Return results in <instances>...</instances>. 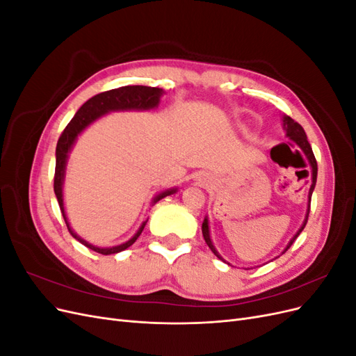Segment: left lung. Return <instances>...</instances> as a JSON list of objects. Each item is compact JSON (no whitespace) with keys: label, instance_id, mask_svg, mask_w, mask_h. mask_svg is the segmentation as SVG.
I'll use <instances>...</instances> for the list:
<instances>
[{"label":"left lung","instance_id":"obj_1","mask_svg":"<svg viewBox=\"0 0 356 356\" xmlns=\"http://www.w3.org/2000/svg\"><path fill=\"white\" fill-rule=\"evenodd\" d=\"M284 127L286 131V136L289 139H293V141L301 148V152H303L309 160L310 163V168H312V186H310V190H309V203H307V212H306V218H305V222L303 225H301L300 230L294 234V238L289 241V243L286 245V248L284 250V252H286L289 250V246L294 243V241L298 238V234L303 232V229L306 227L307 224V218H309V212H310V199H312V193H314V188H315V184H316V175H318V163H316V159H315V154L314 152H312V147L307 141V136H306V132L305 129L301 127L297 122H294L293 118L288 117V115H284ZM202 233H203V238H204V242H207V245L211 248V251L217 255L220 260H222L221 255L217 252V250H215V246L212 245V241H211V236H209V224H208V218L203 220V224H202ZM282 252V254H284ZM224 261V260H222Z\"/></svg>","mask_w":356,"mask_h":356}]
</instances>
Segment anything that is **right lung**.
Wrapping results in <instances>:
<instances>
[{"label":"right lung","mask_w":356,"mask_h":356,"mask_svg":"<svg viewBox=\"0 0 356 356\" xmlns=\"http://www.w3.org/2000/svg\"><path fill=\"white\" fill-rule=\"evenodd\" d=\"M163 95V89L159 88H148V86H124V88H118L113 90H106L99 95H95L93 98H90L88 102H84L80 110L75 113L72 117V120L67 124V127L63 129L62 135L59 136V141L56 145V168H55V195L59 203L60 212L63 215V220L67 222V227L70 233L72 234L74 239H77L80 243L84 246L90 248L92 251L99 252L102 255H110V254H117L127 250L129 246L135 243V241L139 238V234L143 233L147 221L141 224V227L136 232V234L131 241H127L126 243H122L118 246L113 248H98L93 246L89 242H86L81 239L77 233H74L72 229L70 227V222L67 220L65 209H63V197H62V186H63V178H65V166H67V159L68 153L71 152V148L75 143L77 136L88 127L90 123H93L96 118H99L101 115L110 113V111H123V110H152L156 108L160 101V96ZM177 188H170L163 193H160L159 196L154 197V203L159 202L160 199H163L172 193H175Z\"/></svg>","instance_id":"obj_1"}]
</instances>
